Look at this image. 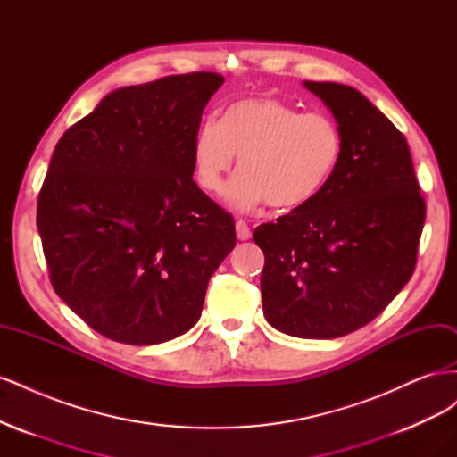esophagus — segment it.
I'll use <instances>...</instances> for the list:
<instances>
[{"label":"esophagus","instance_id":"obj_1","mask_svg":"<svg viewBox=\"0 0 457 457\" xmlns=\"http://www.w3.org/2000/svg\"><path fill=\"white\" fill-rule=\"evenodd\" d=\"M237 237H238V240H250L252 238V230H250V227H247L244 219L237 220Z\"/></svg>","mask_w":457,"mask_h":457}]
</instances>
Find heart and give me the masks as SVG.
Returning <instances> with one entry per match:
<instances>
[{"mask_svg": "<svg viewBox=\"0 0 457 457\" xmlns=\"http://www.w3.org/2000/svg\"><path fill=\"white\" fill-rule=\"evenodd\" d=\"M343 154L334 118L274 96H252L228 104L219 121H205L195 137L192 160L202 190L219 195L238 158L240 175L228 200L238 210L267 202L272 210L309 205L328 187Z\"/></svg>", "mask_w": 457, "mask_h": 457, "instance_id": "b5f03b06", "label": "heart"}]
</instances>
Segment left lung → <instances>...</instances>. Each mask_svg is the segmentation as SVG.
I'll return each mask as SVG.
<instances>
[{
	"label": "left lung",
	"instance_id": "1",
	"mask_svg": "<svg viewBox=\"0 0 457 457\" xmlns=\"http://www.w3.org/2000/svg\"><path fill=\"white\" fill-rule=\"evenodd\" d=\"M337 120L343 154L309 205L259 225L262 312L276 329L334 339L371 322L418 262L425 200L406 137L366 96L305 81Z\"/></svg>",
	"mask_w": 457,
	"mask_h": 457
}]
</instances>
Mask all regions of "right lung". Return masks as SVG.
Segmentation results:
<instances>
[{"instance_id": "1", "label": "right lung", "mask_w": 457, "mask_h": 457, "mask_svg": "<svg viewBox=\"0 0 457 457\" xmlns=\"http://www.w3.org/2000/svg\"><path fill=\"white\" fill-rule=\"evenodd\" d=\"M223 81L192 72L121 87L54 146L37 198L49 280L108 339L185 334L237 244L232 215L192 179L202 112Z\"/></svg>"}]
</instances>
